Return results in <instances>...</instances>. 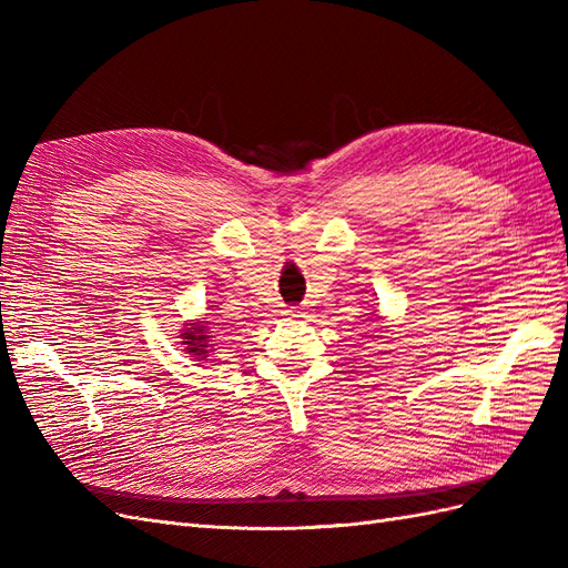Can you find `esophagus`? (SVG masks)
I'll list each match as a JSON object with an SVG mask.
<instances>
[{
    "label": "esophagus",
    "instance_id": "34e87169",
    "mask_svg": "<svg viewBox=\"0 0 568 568\" xmlns=\"http://www.w3.org/2000/svg\"><path fill=\"white\" fill-rule=\"evenodd\" d=\"M290 316L307 318V316H310V307H307V304H302V307H293V310H290Z\"/></svg>",
    "mask_w": 568,
    "mask_h": 568
}]
</instances>
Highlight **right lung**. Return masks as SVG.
Returning a JSON list of instances; mask_svg holds the SVG:
<instances>
[{"mask_svg": "<svg viewBox=\"0 0 568 568\" xmlns=\"http://www.w3.org/2000/svg\"><path fill=\"white\" fill-rule=\"evenodd\" d=\"M203 333H206V326H194L192 331H186V333H182V345H186V353H194V355H203V357H209L206 355V338L209 336H203Z\"/></svg>", "mask_w": 568, "mask_h": 568, "instance_id": "obj_1", "label": "right lung"}]
</instances>
